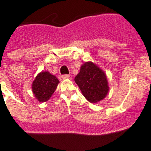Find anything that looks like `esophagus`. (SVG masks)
<instances>
[{
  "instance_id": "esophagus-1",
  "label": "esophagus",
  "mask_w": 151,
  "mask_h": 151,
  "mask_svg": "<svg viewBox=\"0 0 151 151\" xmlns=\"http://www.w3.org/2000/svg\"><path fill=\"white\" fill-rule=\"evenodd\" d=\"M70 76L68 75V74H63V75L61 76V78L63 79V80H66V79H68L69 78Z\"/></svg>"
}]
</instances>
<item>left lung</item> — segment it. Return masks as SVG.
<instances>
[{
  "instance_id": "obj_1",
  "label": "left lung",
  "mask_w": 151,
  "mask_h": 151,
  "mask_svg": "<svg viewBox=\"0 0 151 151\" xmlns=\"http://www.w3.org/2000/svg\"><path fill=\"white\" fill-rule=\"evenodd\" d=\"M74 81L85 99L91 103L102 100L109 91L104 72L92 62H86L81 66Z\"/></svg>"
}]
</instances>
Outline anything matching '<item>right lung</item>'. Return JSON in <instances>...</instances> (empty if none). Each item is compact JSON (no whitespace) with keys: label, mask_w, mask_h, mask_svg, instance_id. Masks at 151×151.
I'll return each instance as SVG.
<instances>
[{"label":"right lung","mask_w":151,"mask_h":151,"mask_svg":"<svg viewBox=\"0 0 151 151\" xmlns=\"http://www.w3.org/2000/svg\"><path fill=\"white\" fill-rule=\"evenodd\" d=\"M58 83L59 80L55 76L48 71H44L36 77L32 85V90L39 101L45 102L52 96Z\"/></svg>","instance_id":"obj_1"}]
</instances>
